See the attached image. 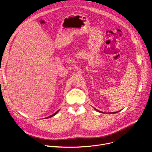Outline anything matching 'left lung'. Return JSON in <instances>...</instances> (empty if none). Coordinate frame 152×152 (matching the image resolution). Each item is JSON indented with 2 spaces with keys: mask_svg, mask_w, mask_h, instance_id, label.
Instances as JSON below:
<instances>
[{
  "mask_svg": "<svg viewBox=\"0 0 152 152\" xmlns=\"http://www.w3.org/2000/svg\"><path fill=\"white\" fill-rule=\"evenodd\" d=\"M117 113V112H115V113H113V114L114 113V114H115V113Z\"/></svg>",
  "mask_w": 152,
  "mask_h": 152,
  "instance_id": "left-lung-1",
  "label": "left lung"
}]
</instances>
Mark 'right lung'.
I'll return each mask as SVG.
<instances>
[{
	"mask_svg": "<svg viewBox=\"0 0 152 152\" xmlns=\"http://www.w3.org/2000/svg\"><path fill=\"white\" fill-rule=\"evenodd\" d=\"M58 111H57V112H56V113H55V114H53V115H50V116H49V117H47V118H50V117H53V116H54V115H56V113H58Z\"/></svg>",
	"mask_w": 152,
	"mask_h": 152,
	"instance_id": "add662e5",
	"label": "right lung"
}]
</instances>
